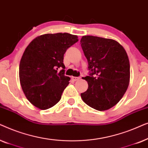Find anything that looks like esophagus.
<instances>
[{"label": "esophagus", "instance_id": "esophagus-1", "mask_svg": "<svg viewBox=\"0 0 148 148\" xmlns=\"http://www.w3.org/2000/svg\"><path fill=\"white\" fill-rule=\"evenodd\" d=\"M71 79H72V80L73 81V82H76V81L79 79L80 77H72Z\"/></svg>", "mask_w": 148, "mask_h": 148}]
</instances>
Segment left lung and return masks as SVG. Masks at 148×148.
<instances>
[{"label":"left lung","mask_w":148,"mask_h":148,"mask_svg":"<svg viewBox=\"0 0 148 148\" xmlns=\"http://www.w3.org/2000/svg\"><path fill=\"white\" fill-rule=\"evenodd\" d=\"M81 46L88 62L87 91L84 102L97 110L110 109L118 103L129 86L130 64L124 48L112 39L83 36Z\"/></svg>","instance_id":"obj_1"}]
</instances>
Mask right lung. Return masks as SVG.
Instances as JSON below:
<instances>
[{"label": "right lung", "instance_id": "obj_1", "mask_svg": "<svg viewBox=\"0 0 148 148\" xmlns=\"http://www.w3.org/2000/svg\"><path fill=\"white\" fill-rule=\"evenodd\" d=\"M77 38L68 33L44 34L25 48L19 64V79L26 98L34 106L46 110L59 102L70 80L64 75V54Z\"/></svg>", "mask_w": 148, "mask_h": 148}]
</instances>
